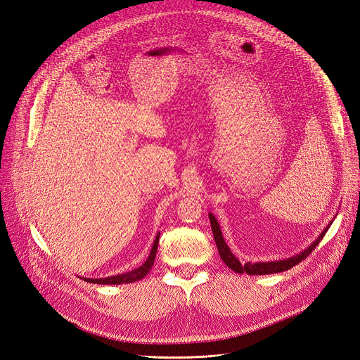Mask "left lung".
<instances>
[{
    "label": "left lung",
    "mask_w": 360,
    "mask_h": 360,
    "mask_svg": "<svg viewBox=\"0 0 360 360\" xmlns=\"http://www.w3.org/2000/svg\"><path fill=\"white\" fill-rule=\"evenodd\" d=\"M209 219H210V227H212V233H214V238H215V243H217V248H218V252L221 255V259L229 265V267L236 271V273H248V274H252V276H261V274H273V273H282V271H286L292 267H295L297 264H300L301 261H304L305 258H307L311 252L316 249V246L321 243V240L323 238L325 233L328 231V229L321 234V237L317 238L316 242H313L311 246H309L307 249H305L304 252H301L300 255L297 257H292V258H288V259H282V261H276V262H246V264H240V261H238L233 254L231 250L229 249V246L225 245V240L222 237V233H221V229H219V224L217 222L215 217L209 214Z\"/></svg>",
    "instance_id": "1"
}]
</instances>
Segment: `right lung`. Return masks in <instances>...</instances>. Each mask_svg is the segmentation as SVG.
Segmentation results:
<instances>
[{
    "instance_id": "1",
    "label": "right lung",
    "mask_w": 360,
    "mask_h": 360,
    "mask_svg": "<svg viewBox=\"0 0 360 360\" xmlns=\"http://www.w3.org/2000/svg\"><path fill=\"white\" fill-rule=\"evenodd\" d=\"M158 237H160V234H157V237H155L148 259H146L141 265V267L135 269L133 271H127L124 274H118V276L106 277V278H84V281L90 282V283H98V285H122V283H133V282H136V281H141L142 277H145L146 274L150 273L151 267L154 265L155 252H157V246H158Z\"/></svg>"
}]
</instances>
